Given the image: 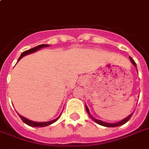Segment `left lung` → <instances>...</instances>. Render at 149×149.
Returning <instances> with one entry per match:
<instances>
[{"label":"left lung","instance_id":"obj_1","mask_svg":"<svg viewBox=\"0 0 149 149\" xmlns=\"http://www.w3.org/2000/svg\"><path fill=\"white\" fill-rule=\"evenodd\" d=\"M130 60H131V62H132V63L133 64V65H134V67L136 68L137 69V65H136V63H135V62L134 61V59L132 58V57H129ZM85 107H86V112L88 113L89 116L91 117V118L92 119V120H93V121H95L96 123H97L98 125H102V126H104V127H118V126H120V125H124V124H125V123H127L128 120H129V119L131 118V117L132 116V114H133V113H132L130 115H128L127 117H126V118H125V119H123V120H120V121H118V122L117 123H108V122H105V121H103V120H98V119H96V118H94L93 117V116L91 115V113H90V111H89L88 107H87V106H86V104L85 105Z\"/></svg>","mask_w":149,"mask_h":149}]
</instances>
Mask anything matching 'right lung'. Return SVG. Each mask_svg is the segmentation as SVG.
I'll return each instance as SVG.
<instances>
[{"instance_id": "add662e5", "label": "right lung", "mask_w": 149, "mask_h": 149, "mask_svg": "<svg viewBox=\"0 0 149 149\" xmlns=\"http://www.w3.org/2000/svg\"><path fill=\"white\" fill-rule=\"evenodd\" d=\"M49 45L42 44V45H38V46H36V47H34L33 49H29V50H27V51H24V52H22V55H21V56L19 57V58L17 59V62H18V61H19L20 59L22 58V57H24V56H25L26 55L33 53V52H35L38 51V50L41 49H42V48L49 47ZM17 114H18V116H19L20 118H21V119L22 120V121H23L24 123H25L26 125H28L29 126H31V127H45V126H48V125H52V124H53L54 122H56V120H58V118H59V117H60V115H59L58 118H56V119H54V120H50V121H47V122H36V121H33V120H29V119H28V118H24V117H23V116H22V115H20L19 113H17Z\"/></svg>"}]
</instances>
